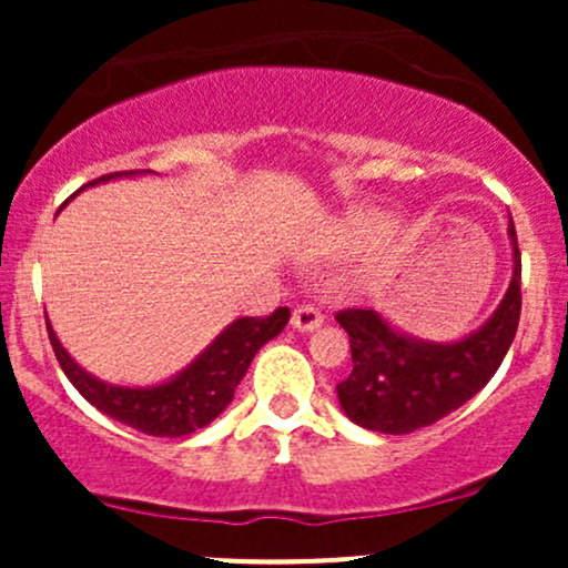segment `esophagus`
I'll return each instance as SVG.
<instances>
[{
    "label": "esophagus",
    "instance_id": "34e87169",
    "mask_svg": "<svg viewBox=\"0 0 568 568\" xmlns=\"http://www.w3.org/2000/svg\"><path fill=\"white\" fill-rule=\"evenodd\" d=\"M291 325H293V328H296V331H302V334H306V331L321 328V325H323V315H321V312H317L312 304H302V306H296V310H293Z\"/></svg>",
    "mask_w": 568,
    "mask_h": 568
}]
</instances>
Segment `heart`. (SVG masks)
Masks as SVG:
<instances>
[{"label":"heart","mask_w":568,"mask_h":568,"mask_svg":"<svg viewBox=\"0 0 568 568\" xmlns=\"http://www.w3.org/2000/svg\"><path fill=\"white\" fill-rule=\"evenodd\" d=\"M384 226V221H382V216H357V219H352L349 221V226H347V237H368V234H374V232H379Z\"/></svg>","instance_id":"b5f03b06"}]
</instances>
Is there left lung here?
Instances as JSON below:
<instances>
[{"instance_id": "obj_1", "label": "left lung", "mask_w": 568, "mask_h": 568, "mask_svg": "<svg viewBox=\"0 0 568 568\" xmlns=\"http://www.w3.org/2000/svg\"><path fill=\"white\" fill-rule=\"evenodd\" d=\"M513 277L494 315L456 342H425L395 328L376 310H344L336 321L347 331L352 374L336 384L342 410L355 425L384 435H406L435 425L465 406L497 374L520 317V251L515 226Z\"/></svg>"}]
</instances>
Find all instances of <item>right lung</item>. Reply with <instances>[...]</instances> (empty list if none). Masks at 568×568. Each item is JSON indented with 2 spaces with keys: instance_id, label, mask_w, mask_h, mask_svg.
<instances>
[{
  "instance_id": "obj_1",
  "label": "right lung",
  "mask_w": 568,
  "mask_h": 568,
  "mask_svg": "<svg viewBox=\"0 0 568 568\" xmlns=\"http://www.w3.org/2000/svg\"><path fill=\"white\" fill-rule=\"evenodd\" d=\"M149 173L154 171L109 173L90 181L82 189ZM288 317V306H280L270 317H237L184 371H179L168 382L152 384V387H120V384L98 379L63 349L50 321L48 336L67 379L80 389V395L90 406L103 410L122 425L139 429V433L154 435V438H181V435L197 433L200 427L211 425L221 410L230 406L234 389L243 382L256 352L285 328Z\"/></svg>"
}]
</instances>
